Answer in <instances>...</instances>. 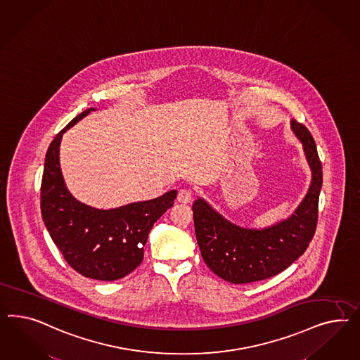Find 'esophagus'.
<instances>
[{"label":"esophagus","instance_id":"1","mask_svg":"<svg viewBox=\"0 0 360 360\" xmlns=\"http://www.w3.org/2000/svg\"><path fill=\"white\" fill-rule=\"evenodd\" d=\"M176 200L179 203H190L193 200V191L190 188H181L178 191V195H176Z\"/></svg>","mask_w":360,"mask_h":360}]
</instances>
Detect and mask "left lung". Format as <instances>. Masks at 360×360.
<instances>
[{
  "instance_id": "1",
  "label": "left lung",
  "mask_w": 360,
  "mask_h": 360,
  "mask_svg": "<svg viewBox=\"0 0 360 360\" xmlns=\"http://www.w3.org/2000/svg\"><path fill=\"white\" fill-rule=\"evenodd\" d=\"M292 129L304 145L313 179L295 214L265 229H245L229 223L203 199L193 205L198 245L208 268L232 283L273 277L304 255L316 233L318 200L322 188V164L316 141L304 124L292 120Z\"/></svg>"
}]
</instances>
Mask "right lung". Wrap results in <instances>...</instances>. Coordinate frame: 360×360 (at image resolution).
I'll list each match as a JSON object with an SVG mask.
<instances>
[{
    "label": "right lung",
    "instance_id": "obj_1",
    "mask_svg": "<svg viewBox=\"0 0 360 360\" xmlns=\"http://www.w3.org/2000/svg\"><path fill=\"white\" fill-rule=\"evenodd\" d=\"M50 143L41 185V210L47 231L67 264L82 276L115 281L133 272L143 259V245L153 224L174 205L176 191L115 210H98L77 202L65 188L59 166V143L68 128Z\"/></svg>",
    "mask_w": 360,
    "mask_h": 360
}]
</instances>
